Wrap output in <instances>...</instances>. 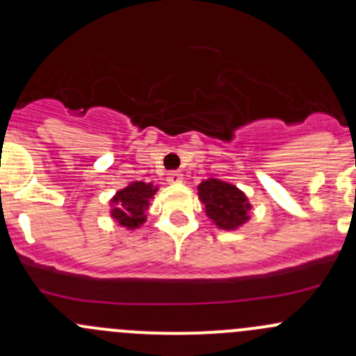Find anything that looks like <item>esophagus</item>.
<instances>
[{
    "mask_svg": "<svg viewBox=\"0 0 356 356\" xmlns=\"http://www.w3.org/2000/svg\"><path fill=\"white\" fill-rule=\"evenodd\" d=\"M182 174L181 172H177V170H174V172H170V174H168V177H167V181L170 182V184H181L182 182Z\"/></svg>",
    "mask_w": 356,
    "mask_h": 356,
    "instance_id": "obj_1",
    "label": "esophagus"
}]
</instances>
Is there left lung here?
<instances>
[{"label":"left lung","instance_id":"8db88e82","mask_svg":"<svg viewBox=\"0 0 356 356\" xmlns=\"http://www.w3.org/2000/svg\"><path fill=\"white\" fill-rule=\"evenodd\" d=\"M198 196L207 217L218 229L234 231L250 220L251 203L234 184L210 177L198 186Z\"/></svg>","mask_w":356,"mask_h":356}]
</instances>
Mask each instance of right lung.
<instances>
[{
	"instance_id": "1",
	"label": "right lung",
	"mask_w": 356,
	"mask_h": 356,
	"mask_svg": "<svg viewBox=\"0 0 356 356\" xmlns=\"http://www.w3.org/2000/svg\"><path fill=\"white\" fill-rule=\"evenodd\" d=\"M158 186L153 182L134 181L127 188L115 193L110 200V217L122 227L138 229L146 222V210L149 208V201L156 195Z\"/></svg>"
}]
</instances>
